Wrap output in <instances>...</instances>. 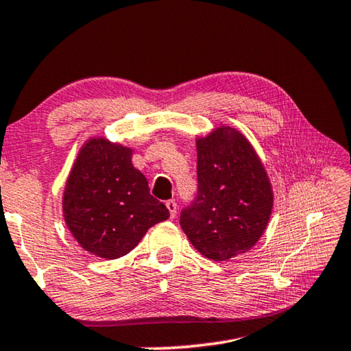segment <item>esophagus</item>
Segmentation results:
<instances>
[{
    "instance_id": "34e87169",
    "label": "esophagus",
    "mask_w": 351,
    "mask_h": 351,
    "mask_svg": "<svg viewBox=\"0 0 351 351\" xmlns=\"http://www.w3.org/2000/svg\"><path fill=\"white\" fill-rule=\"evenodd\" d=\"M165 206H167V209H169V213H170V217L171 219H175V215H176V202L175 199H169V202L165 203Z\"/></svg>"
}]
</instances>
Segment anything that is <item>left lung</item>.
I'll return each mask as SVG.
<instances>
[{
	"label": "left lung",
	"instance_id": "1",
	"mask_svg": "<svg viewBox=\"0 0 351 351\" xmlns=\"http://www.w3.org/2000/svg\"><path fill=\"white\" fill-rule=\"evenodd\" d=\"M198 195L180 223L199 253L228 261L256 245L269 225L274 191L248 138L231 126L197 137Z\"/></svg>",
	"mask_w": 351,
	"mask_h": 351
}]
</instances>
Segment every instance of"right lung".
<instances>
[{
  "label": "right lung",
  "mask_w": 351,
  "mask_h": 351,
  "mask_svg": "<svg viewBox=\"0 0 351 351\" xmlns=\"http://www.w3.org/2000/svg\"><path fill=\"white\" fill-rule=\"evenodd\" d=\"M132 148L106 137L82 145L66 178V228L86 252L104 259L130 253L169 209L149 195L147 178L131 162Z\"/></svg>",
  "instance_id": "add662e5"
}]
</instances>
